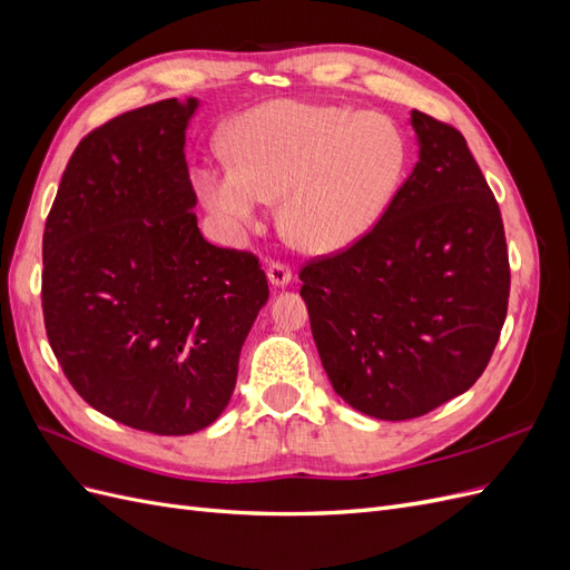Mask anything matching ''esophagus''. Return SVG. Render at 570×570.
<instances>
[{
  "label": "esophagus",
  "mask_w": 570,
  "mask_h": 570,
  "mask_svg": "<svg viewBox=\"0 0 570 570\" xmlns=\"http://www.w3.org/2000/svg\"><path fill=\"white\" fill-rule=\"evenodd\" d=\"M268 281L275 287H285L292 281V271L283 262H268Z\"/></svg>",
  "instance_id": "34e87169"
}]
</instances>
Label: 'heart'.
Segmentation results:
<instances>
[{
	"label": "heart",
	"instance_id": "obj_1",
	"mask_svg": "<svg viewBox=\"0 0 570 570\" xmlns=\"http://www.w3.org/2000/svg\"><path fill=\"white\" fill-rule=\"evenodd\" d=\"M230 157L197 174L199 195L218 218L233 228L256 226L266 202L283 197L289 243L335 254L390 209L409 168V142L385 116L275 99L237 120Z\"/></svg>",
	"mask_w": 570,
	"mask_h": 570
}]
</instances>
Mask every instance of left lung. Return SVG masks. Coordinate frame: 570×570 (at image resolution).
Segmentation results:
<instances>
[{"label": "left lung", "mask_w": 570, "mask_h": 570, "mask_svg": "<svg viewBox=\"0 0 570 570\" xmlns=\"http://www.w3.org/2000/svg\"><path fill=\"white\" fill-rule=\"evenodd\" d=\"M419 161L377 226L302 266L321 364L356 411L409 421L469 390L509 306V252L492 189L463 135L411 111Z\"/></svg>", "instance_id": "left-lung-1"}]
</instances>
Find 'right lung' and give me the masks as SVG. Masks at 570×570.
I'll return each mask as SVG.
<instances>
[{
    "instance_id": "add662e5",
    "label": "right lung",
    "mask_w": 570,
    "mask_h": 570,
    "mask_svg": "<svg viewBox=\"0 0 570 570\" xmlns=\"http://www.w3.org/2000/svg\"><path fill=\"white\" fill-rule=\"evenodd\" d=\"M195 109L164 99L85 135L42 235V314L63 375L92 409L154 435L220 416L268 299L258 258L197 228Z\"/></svg>"
}]
</instances>
